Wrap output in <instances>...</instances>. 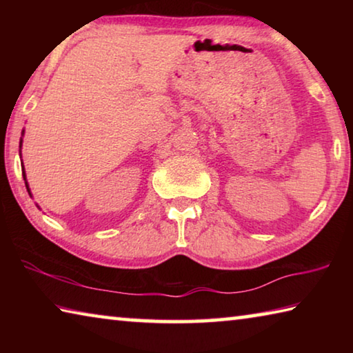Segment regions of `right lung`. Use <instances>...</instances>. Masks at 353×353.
<instances>
[{
    "mask_svg": "<svg viewBox=\"0 0 353 353\" xmlns=\"http://www.w3.org/2000/svg\"><path fill=\"white\" fill-rule=\"evenodd\" d=\"M23 135H25V129L21 130V139H20V152H21V145H23ZM21 165H23V162H21ZM23 177H25V183H26V188H28V191H29V194H31V190H29V185H28V182H26V172H25V168H23ZM39 207V205H37Z\"/></svg>",
    "mask_w": 353,
    "mask_h": 353,
    "instance_id": "1",
    "label": "right lung"
}]
</instances>
